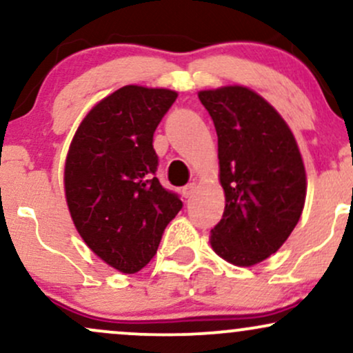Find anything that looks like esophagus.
Instances as JSON below:
<instances>
[{
	"mask_svg": "<svg viewBox=\"0 0 353 353\" xmlns=\"http://www.w3.org/2000/svg\"><path fill=\"white\" fill-rule=\"evenodd\" d=\"M194 190H196V182H189L188 185H184V188H182V196L185 197V199H188V197H190L194 194Z\"/></svg>",
	"mask_w": 353,
	"mask_h": 353,
	"instance_id": "1",
	"label": "esophagus"
}]
</instances>
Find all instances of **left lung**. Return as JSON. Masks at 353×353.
Masks as SVG:
<instances>
[{"label": "left lung", "mask_w": 353, "mask_h": 353, "mask_svg": "<svg viewBox=\"0 0 353 353\" xmlns=\"http://www.w3.org/2000/svg\"><path fill=\"white\" fill-rule=\"evenodd\" d=\"M217 132L225 209L210 230L214 252L234 265L259 264L292 234L305 204V168L292 131L244 86L201 91Z\"/></svg>", "instance_id": "8db88e82"}]
</instances>
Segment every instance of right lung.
<instances>
[{
    "label": "right lung",
    "instance_id": "obj_1",
    "mask_svg": "<svg viewBox=\"0 0 353 353\" xmlns=\"http://www.w3.org/2000/svg\"><path fill=\"white\" fill-rule=\"evenodd\" d=\"M171 89L124 86L96 104L76 131L64 168L72 222L106 264L134 274L156 255L182 209L156 177L154 131L172 106Z\"/></svg>",
    "mask_w": 353,
    "mask_h": 353
}]
</instances>
